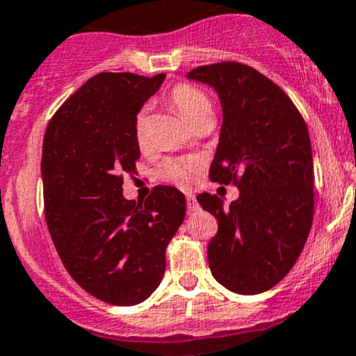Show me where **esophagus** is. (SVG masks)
<instances>
[{"mask_svg":"<svg viewBox=\"0 0 356 356\" xmlns=\"http://www.w3.org/2000/svg\"><path fill=\"white\" fill-rule=\"evenodd\" d=\"M185 197H187V208H188V211H197L199 204H197V201H195L194 195L187 194V195H185Z\"/></svg>","mask_w":356,"mask_h":356,"instance_id":"1","label":"esophagus"}]
</instances>
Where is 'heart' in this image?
Here are the masks:
<instances>
[{"label": "heart", "mask_w": 356, "mask_h": 356, "mask_svg": "<svg viewBox=\"0 0 356 356\" xmlns=\"http://www.w3.org/2000/svg\"><path fill=\"white\" fill-rule=\"evenodd\" d=\"M169 103L192 125L211 118V101L197 87L187 86V83L175 86L169 92ZM134 140L141 150H145L150 141L148 118L145 110H140L134 117ZM195 172H197V162L194 159H165L157 169V176L161 180L175 184L178 187H188L194 181Z\"/></svg>", "instance_id": "b5f03b06"}]
</instances>
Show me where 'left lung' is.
<instances>
[{"mask_svg": "<svg viewBox=\"0 0 356 356\" xmlns=\"http://www.w3.org/2000/svg\"><path fill=\"white\" fill-rule=\"evenodd\" d=\"M187 76L215 87L222 101L223 124L209 180L239 188L229 208L216 195H197L218 222L208 245L209 269L231 292H266L290 273L313 223L306 122L282 87L243 63L199 66Z\"/></svg>", "mask_w": 356, "mask_h": 356, "instance_id": "obj_1", "label": "left lung"}]
</instances>
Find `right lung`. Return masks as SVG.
I'll use <instances>...</instances> for the list:
<instances>
[{
  "label": "right lung",
  "instance_id": "right-lung-1",
  "mask_svg": "<svg viewBox=\"0 0 356 356\" xmlns=\"http://www.w3.org/2000/svg\"><path fill=\"white\" fill-rule=\"evenodd\" d=\"M165 74H94L47 125L43 202L50 238L86 292L113 306L143 302L161 283L165 248L185 218V195L159 185L145 202L122 195L136 172L134 117Z\"/></svg>",
  "mask_w": 356,
  "mask_h": 356
}]
</instances>
